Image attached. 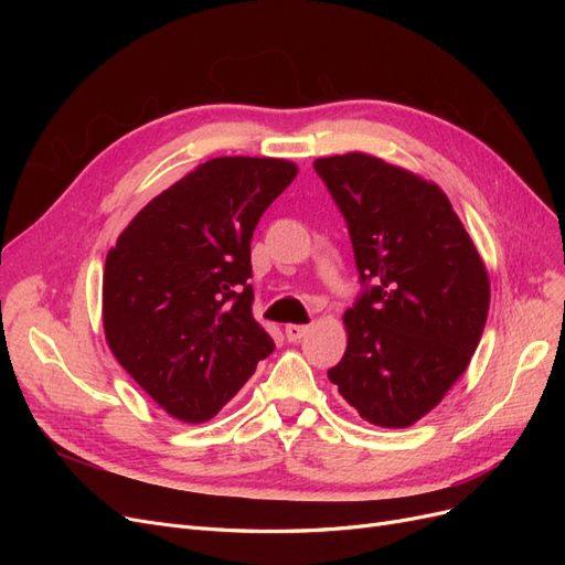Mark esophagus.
Instances as JSON below:
<instances>
[{"label": "esophagus", "instance_id": "34e87169", "mask_svg": "<svg viewBox=\"0 0 565 565\" xmlns=\"http://www.w3.org/2000/svg\"><path fill=\"white\" fill-rule=\"evenodd\" d=\"M306 332H309V328H306V324H285L287 341H299Z\"/></svg>", "mask_w": 565, "mask_h": 565}]
</instances>
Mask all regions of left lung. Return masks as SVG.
<instances>
[{
    "instance_id": "left-lung-1",
    "label": "left lung",
    "mask_w": 565,
    "mask_h": 565,
    "mask_svg": "<svg viewBox=\"0 0 565 565\" xmlns=\"http://www.w3.org/2000/svg\"><path fill=\"white\" fill-rule=\"evenodd\" d=\"M344 216L363 292L328 370L370 424L403 429L434 409L481 341L488 270L446 193L365 152L313 162Z\"/></svg>"
}]
</instances>
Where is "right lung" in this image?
<instances>
[{"label":"right lung","mask_w":565,"mask_h":565,"mask_svg":"<svg viewBox=\"0 0 565 565\" xmlns=\"http://www.w3.org/2000/svg\"><path fill=\"white\" fill-rule=\"evenodd\" d=\"M297 164L214 158L131 218L106 256L104 330L117 363L181 422H207L273 351L252 316V233Z\"/></svg>","instance_id":"add662e5"}]
</instances>
